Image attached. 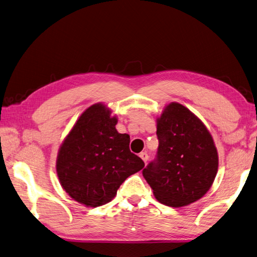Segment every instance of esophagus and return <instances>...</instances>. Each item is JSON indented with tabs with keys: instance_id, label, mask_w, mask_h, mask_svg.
I'll return each instance as SVG.
<instances>
[{
	"instance_id": "1",
	"label": "esophagus",
	"mask_w": 257,
	"mask_h": 257,
	"mask_svg": "<svg viewBox=\"0 0 257 257\" xmlns=\"http://www.w3.org/2000/svg\"><path fill=\"white\" fill-rule=\"evenodd\" d=\"M140 158H141L145 163H147L148 160H149V156H148L147 152H141V153H140Z\"/></svg>"
}]
</instances>
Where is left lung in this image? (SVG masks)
I'll return each instance as SVG.
<instances>
[{
    "instance_id": "left-lung-1",
    "label": "left lung",
    "mask_w": 257,
    "mask_h": 257,
    "mask_svg": "<svg viewBox=\"0 0 257 257\" xmlns=\"http://www.w3.org/2000/svg\"><path fill=\"white\" fill-rule=\"evenodd\" d=\"M156 159L142 171L161 204L182 207L209 190L218 170L210 133L185 106L169 104L158 118Z\"/></svg>"
}]
</instances>
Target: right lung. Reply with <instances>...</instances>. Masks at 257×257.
<instances>
[{
	"label": "right lung",
	"instance_id": "right-lung-1",
	"mask_svg": "<svg viewBox=\"0 0 257 257\" xmlns=\"http://www.w3.org/2000/svg\"><path fill=\"white\" fill-rule=\"evenodd\" d=\"M117 118L103 104L80 115L60 147L57 174L60 185L76 201L98 207L115 197L119 186L144 162L130 150V135L115 128Z\"/></svg>",
	"mask_w": 257,
	"mask_h": 257
}]
</instances>
